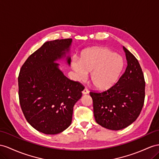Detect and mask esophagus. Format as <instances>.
<instances>
[{
  "label": "esophagus",
  "instance_id": "34e87169",
  "mask_svg": "<svg viewBox=\"0 0 159 159\" xmlns=\"http://www.w3.org/2000/svg\"><path fill=\"white\" fill-rule=\"evenodd\" d=\"M83 95H86V94H88V93H89V90H88V89H86V88H85L84 89V90L83 91Z\"/></svg>",
  "mask_w": 159,
  "mask_h": 159
}]
</instances>
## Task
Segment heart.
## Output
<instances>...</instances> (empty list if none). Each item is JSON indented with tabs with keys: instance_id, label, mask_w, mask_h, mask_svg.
Returning a JSON list of instances; mask_svg holds the SVG:
<instances>
[{
	"instance_id": "b5f03b06",
	"label": "heart",
	"mask_w": 159,
	"mask_h": 159,
	"mask_svg": "<svg viewBox=\"0 0 159 159\" xmlns=\"http://www.w3.org/2000/svg\"><path fill=\"white\" fill-rule=\"evenodd\" d=\"M121 57L107 48L94 47L82 52L80 60L73 59L71 67L76 79L83 81L91 72L92 84L99 90H107L118 80L124 68Z\"/></svg>"
}]
</instances>
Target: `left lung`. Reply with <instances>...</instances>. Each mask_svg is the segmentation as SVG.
<instances>
[{"label": "left lung", "instance_id": "8db88e82", "mask_svg": "<svg viewBox=\"0 0 159 159\" xmlns=\"http://www.w3.org/2000/svg\"><path fill=\"white\" fill-rule=\"evenodd\" d=\"M127 67L118 81L108 90L90 92L96 122L103 128L120 130L139 116L145 97V81L140 65L124 46Z\"/></svg>", "mask_w": 159, "mask_h": 159}]
</instances>
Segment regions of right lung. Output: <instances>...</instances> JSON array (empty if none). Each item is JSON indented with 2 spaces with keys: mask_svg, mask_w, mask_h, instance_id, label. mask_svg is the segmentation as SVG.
<instances>
[{
  "mask_svg": "<svg viewBox=\"0 0 159 159\" xmlns=\"http://www.w3.org/2000/svg\"><path fill=\"white\" fill-rule=\"evenodd\" d=\"M72 39L45 42L23 64L18 77L19 97L27 121L38 131L57 134L72 122L73 107L84 87L68 79L57 61L70 65Z\"/></svg>",
  "mask_w": 159,
  "mask_h": 159,
  "instance_id": "right-lung-1",
  "label": "right lung"
}]
</instances>
